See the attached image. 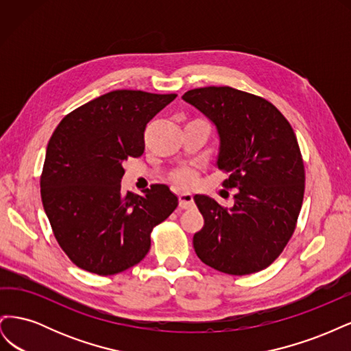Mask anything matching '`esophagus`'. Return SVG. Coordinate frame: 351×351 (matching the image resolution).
I'll use <instances>...</instances> for the list:
<instances>
[{
    "label": "esophagus",
    "instance_id": "esophagus-1",
    "mask_svg": "<svg viewBox=\"0 0 351 351\" xmlns=\"http://www.w3.org/2000/svg\"><path fill=\"white\" fill-rule=\"evenodd\" d=\"M193 195L192 193H180L178 195V205L182 209H189L193 206Z\"/></svg>",
    "mask_w": 351,
    "mask_h": 351
}]
</instances>
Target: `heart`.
Here are the masks:
<instances>
[{"mask_svg": "<svg viewBox=\"0 0 351 351\" xmlns=\"http://www.w3.org/2000/svg\"><path fill=\"white\" fill-rule=\"evenodd\" d=\"M176 183L180 186H192L196 182V176L193 171H189V169H182V171H177L174 174Z\"/></svg>", "mask_w": 351, "mask_h": 351, "instance_id": "heart-1", "label": "heart"}]
</instances>
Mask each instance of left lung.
I'll return each mask as SVG.
<instances>
[{
	"instance_id": "8db88e82",
	"label": "left lung",
	"mask_w": 351,
	"mask_h": 351,
	"mask_svg": "<svg viewBox=\"0 0 351 351\" xmlns=\"http://www.w3.org/2000/svg\"><path fill=\"white\" fill-rule=\"evenodd\" d=\"M183 99L217 125V165L237 189L234 205L196 195L205 226L193 236L197 258L230 275L259 272L291 239L304 195V165L297 137L269 101L230 86L187 90Z\"/></svg>"
}]
</instances>
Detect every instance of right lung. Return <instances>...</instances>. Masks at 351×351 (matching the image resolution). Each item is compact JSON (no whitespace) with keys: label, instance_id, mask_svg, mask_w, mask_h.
Here are the masks:
<instances>
[{"label":"right lung","instance_id":"obj_1","mask_svg":"<svg viewBox=\"0 0 351 351\" xmlns=\"http://www.w3.org/2000/svg\"><path fill=\"white\" fill-rule=\"evenodd\" d=\"M176 93L112 90L60 121L48 142L40 197L52 232L76 267L114 275L139 263L151 232L173 214L165 184L123 193V164L145 151V129Z\"/></svg>","mask_w":351,"mask_h":351}]
</instances>
